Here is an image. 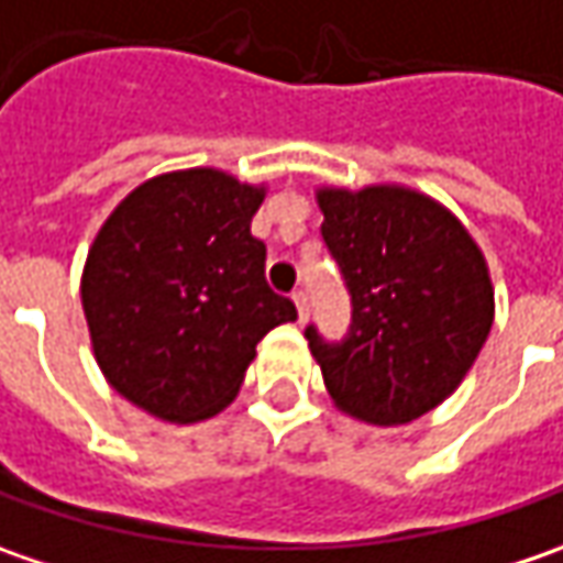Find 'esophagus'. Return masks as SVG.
I'll return each mask as SVG.
<instances>
[{"label": "esophagus", "mask_w": 563, "mask_h": 563, "mask_svg": "<svg viewBox=\"0 0 563 563\" xmlns=\"http://www.w3.org/2000/svg\"><path fill=\"white\" fill-rule=\"evenodd\" d=\"M292 302H296V308H299V321L306 324L308 321V292L306 289H296V292H292Z\"/></svg>", "instance_id": "34e87169"}]
</instances>
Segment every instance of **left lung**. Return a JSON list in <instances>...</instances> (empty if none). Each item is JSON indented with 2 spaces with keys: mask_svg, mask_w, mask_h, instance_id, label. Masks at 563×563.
I'll list each match as a JSON object with an SVG mask.
<instances>
[{
  "mask_svg": "<svg viewBox=\"0 0 563 563\" xmlns=\"http://www.w3.org/2000/svg\"><path fill=\"white\" fill-rule=\"evenodd\" d=\"M314 198L353 296L343 343L306 330L330 400L368 426L412 422L460 387L492 333L485 255L451 210L416 188L321 185Z\"/></svg>",
  "mask_w": 563,
  "mask_h": 563,
  "instance_id": "8db88e82",
  "label": "left lung"
}]
</instances>
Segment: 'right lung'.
Instances as JSON below:
<instances>
[{
	"label": "right lung",
	"instance_id": "1",
	"mask_svg": "<svg viewBox=\"0 0 563 563\" xmlns=\"http://www.w3.org/2000/svg\"><path fill=\"white\" fill-rule=\"evenodd\" d=\"M267 188L195 166L132 188L87 252L81 306L115 394L163 422L233 404L255 346L296 306L264 280L252 217Z\"/></svg>",
	"mask_w": 563,
	"mask_h": 563
}]
</instances>
